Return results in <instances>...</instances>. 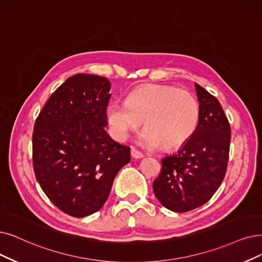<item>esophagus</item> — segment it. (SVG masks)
Wrapping results in <instances>:
<instances>
[{
  "mask_svg": "<svg viewBox=\"0 0 262 262\" xmlns=\"http://www.w3.org/2000/svg\"><path fill=\"white\" fill-rule=\"evenodd\" d=\"M131 156L133 157L134 159H141V158H143V154L140 150L135 149V148L131 149Z\"/></svg>",
  "mask_w": 262,
  "mask_h": 262,
  "instance_id": "1",
  "label": "esophagus"
}]
</instances>
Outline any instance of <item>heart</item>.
<instances>
[{"label": "heart", "mask_w": 262, "mask_h": 262, "mask_svg": "<svg viewBox=\"0 0 262 262\" xmlns=\"http://www.w3.org/2000/svg\"><path fill=\"white\" fill-rule=\"evenodd\" d=\"M106 118L115 137L123 140L144 122L143 142L176 148L189 140L200 119V107L190 91L166 85H145L132 90L125 102L112 101Z\"/></svg>", "instance_id": "b5f03b06"}]
</instances>
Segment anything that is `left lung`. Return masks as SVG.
<instances>
[{
    "instance_id": "1",
    "label": "left lung",
    "mask_w": 262,
    "mask_h": 262,
    "mask_svg": "<svg viewBox=\"0 0 262 262\" xmlns=\"http://www.w3.org/2000/svg\"><path fill=\"white\" fill-rule=\"evenodd\" d=\"M200 119L182 148L161 159V172L152 183L159 202L176 213L205 204L225 177L229 160L230 123L218 100L194 83Z\"/></svg>"
}]
</instances>
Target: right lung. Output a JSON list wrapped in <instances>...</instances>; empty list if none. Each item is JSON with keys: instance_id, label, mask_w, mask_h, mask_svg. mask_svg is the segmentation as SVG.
Listing matches in <instances>:
<instances>
[{"instance_id": "obj_1", "label": "right lung", "mask_w": 262, "mask_h": 262, "mask_svg": "<svg viewBox=\"0 0 262 262\" xmlns=\"http://www.w3.org/2000/svg\"><path fill=\"white\" fill-rule=\"evenodd\" d=\"M107 78L76 74L52 93L35 120L33 169L41 189L73 217L98 212L130 147L115 142L104 127L111 99Z\"/></svg>"}]
</instances>
